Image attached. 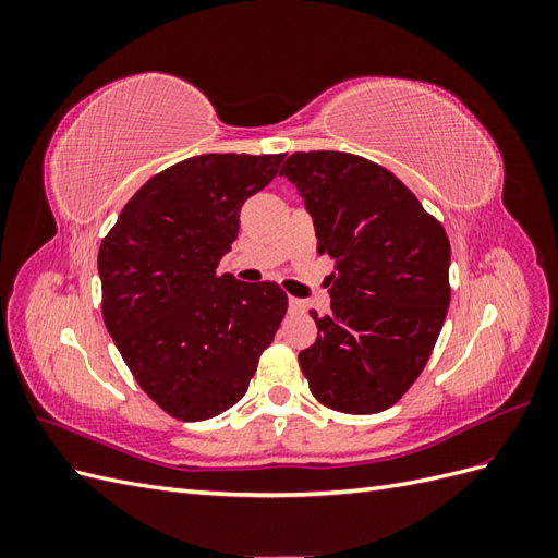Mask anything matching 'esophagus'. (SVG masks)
Masks as SVG:
<instances>
[{"mask_svg": "<svg viewBox=\"0 0 558 558\" xmlns=\"http://www.w3.org/2000/svg\"><path fill=\"white\" fill-rule=\"evenodd\" d=\"M305 307H307V305H305V302H302V300L289 298V310H291V312H295V314H298V312H305Z\"/></svg>", "mask_w": 558, "mask_h": 558, "instance_id": "1", "label": "esophagus"}]
</instances>
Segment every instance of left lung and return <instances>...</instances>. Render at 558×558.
Wrapping results in <instances>:
<instances>
[{
    "label": "left lung",
    "instance_id": "8db88e82",
    "mask_svg": "<svg viewBox=\"0 0 558 558\" xmlns=\"http://www.w3.org/2000/svg\"><path fill=\"white\" fill-rule=\"evenodd\" d=\"M279 174L305 199L318 253L335 260L330 312H310L318 337L298 356L310 391L335 412H384L416 381L442 330L447 232L396 174L361 156L293 154Z\"/></svg>",
    "mask_w": 558,
    "mask_h": 558
}]
</instances>
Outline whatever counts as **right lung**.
Segmentation results:
<instances>
[{
  "mask_svg": "<svg viewBox=\"0 0 558 558\" xmlns=\"http://www.w3.org/2000/svg\"><path fill=\"white\" fill-rule=\"evenodd\" d=\"M286 154H205L150 177L99 246L102 316L132 377L160 410L205 421L246 393L289 298L216 267L240 209Z\"/></svg>",
  "mask_w": 558,
  "mask_h": 558,
  "instance_id": "obj_1",
  "label": "right lung"
}]
</instances>
